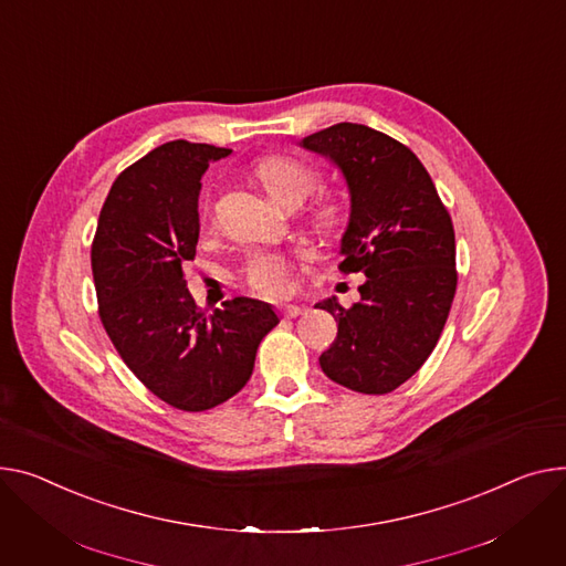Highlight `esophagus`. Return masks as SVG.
I'll return each mask as SVG.
<instances>
[{
  "instance_id": "obj_1",
  "label": "esophagus",
  "mask_w": 566,
  "mask_h": 566,
  "mask_svg": "<svg viewBox=\"0 0 566 566\" xmlns=\"http://www.w3.org/2000/svg\"><path fill=\"white\" fill-rule=\"evenodd\" d=\"M280 314H282V318H297V316H303L305 314V310L303 307H297V305H284V307H280Z\"/></svg>"
}]
</instances>
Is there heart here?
<instances>
[{
  "instance_id": "obj_1",
  "label": "heart",
  "mask_w": 566,
  "mask_h": 566,
  "mask_svg": "<svg viewBox=\"0 0 566 566\" xmlns=\"http://www.w3.org/2000/svg\"><path fill=\"white\" fill-rule=\"evenodd\" d=\"M254 175L266 188L269 196L284 205L305 202L316 188V172L291 157H266L254 166ZM318 218L332 222L336 218V207L325 202L318 207ZM248 282L263 295H282L289 286V259L282 254H256L248 266Z\"/></svg>"
}]
</instances>
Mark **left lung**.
<instances>
[{"label":"left lung","mask_w":566,"mask_h":566,"mask_svg":"<svg viewBox=\"0 0 566 566\" xmlns=\"http://www.w3.org/2000/svg\"><path fill=\"white\" fill-rule=\"evenodd\" d=\"M300 147L344 175L350 216L338 269L366 275L350 310L334 295L316 305L338 323L321 368L353 391L389 394L430 357L453 305V222L417 155L382 132L338 123Z\"/></svg>","instance_id":"1"}]
</instances>
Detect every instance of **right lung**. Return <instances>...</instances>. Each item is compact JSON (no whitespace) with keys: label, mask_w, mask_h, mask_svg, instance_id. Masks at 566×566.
<instances>
[{"label":"right lung","mask_w":566,"mask_h":566,"mask_svg":"<svg viewBox=\"0 0 566 566\" xmlns=\"http://www.w3.org/2000/svg\"><path fill=\"white\" fill-rule=\"evenodd\" d=\"M232 149L170 140L113 181L91 250L99 318L136 378L184 411L211 409L250 380L256 348L277 323L261 300L234 297L207 316L184 263L200 237V179Z\"/></svg>","instance_id":"obj_1"}]
</instances>
